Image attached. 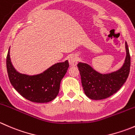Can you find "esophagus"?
<instances>
[{"label":"esophagus","mask_w":135,"mask_h":135,"mask_svg":"<svg viewBox=\"0 0 135 135\" xmlns=\"http://www.w3.org/2000/svg\"><path fill=\"white\" fill-rule=\"evenodd\" d=\"M69 62L71 66H76V65H77V62H78L77 57L74 55L70 56L69 58Z\"/></svg>","instance_id":"34e87169"}]
</instances>
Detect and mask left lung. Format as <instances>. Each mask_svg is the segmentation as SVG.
Masks as SVG:
<instances>
[{
    "instance_id": "obj_1",
    "label": "left lung",
    "mask_w": 135,
    "mask_h": 135,
    "mask_svg": "<svg viewBox=\"0 0 135 135\" xmlns=\"http://www.w3.org/2000/svg\"><path fill=\"white\" fill-rule=\"evenodd\" d=\"M126 57L122 68L108 74H100L89 65L79 62L78 67L81 84L87 97L93 100H101L115 93L126 82L129 74L131 57L126 42Z\"/></svg>"
}]
</instances>
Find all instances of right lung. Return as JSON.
Wrapping results in <instances>:
<instances>
[{"label": "right lung", "mask_w": 135, "mask_h": 135, "mask_svg": "<svg viewBox=\"0 0 135 135\" xmlns=\"http://www.w3.org/2000/svg\"><path fill=\"white\" fill-rule=\"evenodd\" d=\"M69 66V62L65 61L52 65L41 74L28 76L14 69L9 57V48L6 57V68L11 84L21 96L34 103H48L55 99L61 80Z\"/></svg>", "instance_id": "right-lung-1"}]
</instances>
